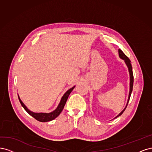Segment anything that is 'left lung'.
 <instances>
[{
	"label": "left lung",
	"instance_id": "1",
	"mask_svg": "<svg viewBox=\"0 0 152 152\" xmlns=\"http://www.w3.org/2000/svg\"><path fill=\"white\" fill-rule=\"evenodd\" d=\"M119 57L121 58V59L124 60V62L126 64L127 67H128V71H129V80H130V83H129V96H128V102H127V104H126V105L125 107V108L122 110L120 113L117 115L115 118H116V117H119L120 115H121L122 114V113H123L124 111L125 110V109H126L127 106H128V102H129V99H130V96H131V93H132V91H133V81H134V77H133V69H132V66H131V61L129 60V58L127 57L124 52H122L121 50L119 49Z\"/></svg>",
	"mask_w": 152,
	"mask_h": 152
}]
</instances>
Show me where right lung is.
<instances>
[{
    "mask_svg": "<svg viewBox=\"0 0 152 152\" xmlns=\"http://www.w3.org/2000/svg\"><path fill=\"white\" fill-rule=\"evenodd\" d=\"M75 86L72 87L71 88H70L69 90H68L64 95L62 96V97L61 98L60 103L58 104V106L57 108L51 112H49V113H44V112H34L31 111L30 110H29L27 107L24 104V103L21 101L20 97L18 95V98H19V100L21 104L22 105V107L28 113L30 114V115H31L33 117H34L35 119H37L38 121L40 122H48L52 121L54 119H56L57 116L59 115V114L61 113V112L62 111L64 107V105L66 103V101L68 99V96L70 95V94L71 93V91H72V90L75 88Z\"/></svg>",
    "mask_w": 152,
    "mask_h": 152,
    "instance_id": "obj_1",
    "label": "right lung"
}]
</instances>
